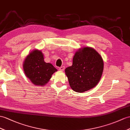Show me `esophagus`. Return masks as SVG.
Here are the masks:
<instances>
[{
    "instance_id": "obj_1",
    "label": "esophagus",
    "mask_w": 130,
    "mask_h": 130,
    "mask_svg": "<svg viewBox=\"0 0 130 130\" xmlns=\"http://www.w3.org/2000/svg\"><path fill=\"white\" fill-rule=\"evenodd\" d=\"M58 70L59 71H62V72L64 71V66H62V67H61L60 68H59Z\"/></svg>"
}]
</instances>
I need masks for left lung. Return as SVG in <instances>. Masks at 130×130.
Segmentation results:
<instances>
[{
  "mask_svg": "<svg viewBox=\"0 0 130 130\" xmlns=\"http://www.w3.org/2000/svg\"><path fill=\"white\" fill-rule=\"evenodd\" d=\"M103 59L93 48L85 47L75 52L72 66L66 68L69 85L74 91L83 93L95 87L102 77Z\"/></svg>",
  "mask_w": 130,
  "mask_h": 130,
  "instance_id": "left-lung-1",
  "label": "left lung"
}]
</instances>
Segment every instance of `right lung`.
Returning <instances> with one entry per match:
<instances>
[{
	"mask_svg": "<svg viewBox=\"0 0 130 130\" xmlns=\"http://www.w3.org/2000/svg\"><path fill=\"white\" fill-rule=\"evenodd\" d=\"M23 69L25 75L35 85L46 84L57 69L50 63L44 61L43 55L40 50L31 51L25 59Z\"/></svg>",
	"mask_w": 130,
	"mask_h": 130,
	"instance_id": "1",
	"label": "right lung"
}]
</instances>
